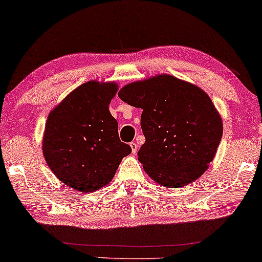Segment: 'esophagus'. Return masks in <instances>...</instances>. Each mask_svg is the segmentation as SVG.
I'll return each instance as SVG.
<instances>
[{"label": "esophagus", "mask_w": 262, "mask_h": 262, "mask_svg": "<svg viewBox=\"0 0 262 262\" xmlns=\"http://www.w3.org/2000/svg\"><path fill=\"white\" fill-rule=\"evenodd\" d=\"M130 148H132V153L136 154V151H138V143L134 141L130 142Z\"/></svg>", "instance_id": "34e87169"}]
</instances>
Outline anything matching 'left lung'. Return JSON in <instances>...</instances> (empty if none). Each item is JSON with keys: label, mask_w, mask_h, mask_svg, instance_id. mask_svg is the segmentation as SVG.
<instances>
[{"label": "left lung", "mask_w": 262, "mask_h": 262, "mask_svg": "<svg viewBox=\"0 0 262 262\" xmlns=\"http://www.w3.org/2000/svg\"><path fill=\"white\" fill-rule=\"evenodd\" d=\"M119 97L141 108L146 138L138 151L143 169L160 185L178 188L208 168L222 138V120L198 85L167 75L132 82Z\"/></svg>", "instance_id": "8db88e82"}]
</instances>
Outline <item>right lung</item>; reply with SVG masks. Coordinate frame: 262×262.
Instances as JSON below:
<instances>
[{
    "instance_id": "right-lung-1",
    "label": "right lung",
    "mask_w": 262,
    "mask_h": 262,
    "mask_svg": "<svg viewBox=\"0 0 262 262\" xmlns=\"http://www.w3.org/2000/svg\"><path fill=\"white\" fill-rule=\"evenodd\" d=\"M115 82L88 81L49 113L42 150L49 168L64 185L91 193L108 185L129 144L121 142L109 103Z\"/></svg>"
}]
</instances>
